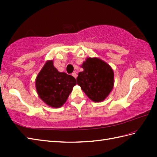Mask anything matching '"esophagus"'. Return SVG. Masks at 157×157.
Segmentation results:
<instances>
[{"mask_svg": "<svg viewBox=\"0 0 157 157\" xmlns=\"http://www.w3.org/2000/svg\"><path fill=\"white\" fill-rule=\"evenodd\" d=\"M73 77H74V78L76 79V78H77V73H75V72H73V73H72V74H71Z\"/></svg>", "mask_w": 157, "mask_h": 157, "instance_id": "34e87169", "label": "esophagus"}]
</instances>
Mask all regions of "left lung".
<instances>
[{
    "instance_id": "obj_1",
    "label": "left lung",
    "mask_w": 157,
    "mask_h": 157,
    "mask_svg": "<svg viewBox=\"0 0 157 157\" xmlns=\"http://www.w3.org/2000/svg\"><path fill=\"white\" fill-rule=\"evenodd\" d=\"M81 67L84 70L78 73V84L91 101H104L114 86V72L111 67L99 58L88 57Z\"/></svg>"
}]
</instances>
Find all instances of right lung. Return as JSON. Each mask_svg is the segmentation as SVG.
<instances>
[{
  "mask_svg": "<svg viewBox=\"0 0 157 157\" xmlns=\"http://www.w3.org/2000/svg\"><path fill=\"white\" fill-rule=\"evenodd\" d=\"M40 98L49 106L59 108L65 104L76 80L72 75L59 72L53 65L52 60L45 63L35 81Z\"/></svg>",
  "mask_w": 157,
  "mask_h": 157,
  "instance_id": "right-lung-1",
  "label": "right lung"
}]
</instances>
